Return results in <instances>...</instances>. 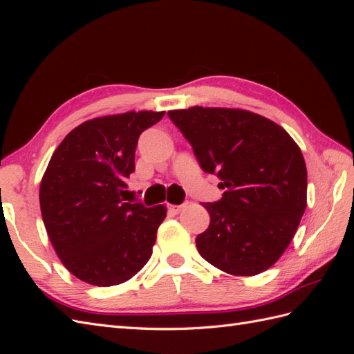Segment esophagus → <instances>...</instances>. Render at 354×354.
I'll return each instance as SVG.
<instances>
[{
    "label": "esophagus",
    "instance_id": "obj_1",
    "mask_svg": "<svg viewBox=\"0 0 354 354\" xmlns=\"http://www.w3.org/2000/svg\"><path fill=\"white\" fill-rule=\"evenodd\" d=\"M183 208H185V203H183V205H173V203H169V205H168V209H169L171 214H178Z\"/></svg>",
    "mask_w": 354,
    "mask_h": 354
}]
</instances>
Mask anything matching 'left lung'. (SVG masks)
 <instances>
[{
  "label": "left lung",
  "mask_w": 354,
  "mask_h": 354,
  "mask_svg": "<svg viewBox=\"0 0 354 354\" xmlns=\"http://www.w3.org/2000/svg\"><path fill=\"white\" fill-rule=\"evenodd\" d=\"M201 168L226 187L205 202L208 229L198 234L201 257L234 276L272 267L291 243L307 205V169L301 151L282 127L241 109L169 111Z\"/></svg>",
  "instance_id": "1"
}]
</instances>
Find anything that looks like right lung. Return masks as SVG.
<instances>
[{
  "mask_svg": "<svg viewBox=\"0 0 354 354\" xmlns=\"http://www.w3.org/2000/svg\"><path fill=\"white\" fill-rule=\"evenodd\" d=\"M165 112H127L94 118L63 138L39 187L48 238L63 266L95 286L120 285L152 255L164 205L128 199L140 134Z\"/></svg>",
  "mask_w": 354,
  "mask_h": 354,
  "instance_id": "obj_1",
  "label": "right lung"
}]
</instances>
